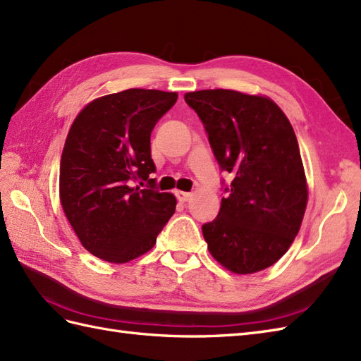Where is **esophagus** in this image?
Listing matches in <instances>:
<instances>
[{
	"mask_svg": "<svg viewBox=\"0 0 361 361\" xmlns=\"http://www.w3.org/2000/svg\"><path fill=\"white\" fill-rule=\"evenodd\" d=\"M174 195H176V197H178V200L179 202H182V204H183V202H188L191 197H192V192H187V191H176L174 192Z\"/></svg>",
	"mask_w": 361,
	"mask_h": 361,
	"instance_id": "esophagus-1",
	"label": "esophagus"
}]
</instances>
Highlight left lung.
I'll use <instances>...</instances> for the list:
<instances>
[{
	"mask_svg": "<svg viewBox=\"0 0 361 361\" xmlns=\"http://www.w3.org/2000/svg\"><path fill=\"white\" fill-rule=\"evenodd\" d=\"M222 171L233 176L221 211L202 225L208 250L235 274H252L283 256L307 202L300 150L291 122L267 96L234 90L185 94Z\"/></svg>",
	"mask_w": 361,
	"mask_h": 361,
	"instance_id": "8db88e82",
	"label": "left lung"
}]
</instances>
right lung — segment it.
Segmentation results:
<instances>
[{"instance_id": "right-lung-1", "label": "right lung", "mask_w": 361, "mask_h": 361, "mask_svg": "<svg viewBox=\"0 0 361 361\" xmlns=\"http://www.w3.org/2000/svg\"><path fill=\"white\" fill-rule=\"evenodd\" d=\"M178 93L128 89L87 104L73 121L59 169L61 205L93 256L126 263L150 251L176 209L156 190L150 136ZM139 181L149 187L140 189Z\"/></svg>"}]
</instances>
